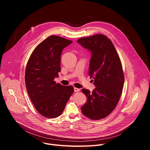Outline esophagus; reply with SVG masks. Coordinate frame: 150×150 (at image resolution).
<instances>
[{"label":"esophagus","mask_w":150,"mask_h":150,"mask_svg":"<svg viewBox=\"0 0 150 150\" xmlns=\"http://www.w3.org/2000/svg\"><path fill=\"white\" fill-rule=\"evenodd\" d=\"M80 91V89H79V88H74V91L75 92H78V91Z\"/></svg>","instance_id":"obj_1"}]
</instances>
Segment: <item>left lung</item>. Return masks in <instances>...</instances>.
Masks as SVG:
<instances>
[{"label":"left lung","mask_w":150,"mask_h":150,"mask_svg":"<svg viewBox=\"0 0 150 150\" xmlns=\"http://www.w3.org/2000/svg\"><path fill=\"white\" fill-rule=\"evenodd\" d=\"M77 42L91 52L88 73L96 87L92 93L82 89L87 98L82 113L93 120L103 119L115 109L122 92L124 74L120 58L111 40L103 34L81 38Z\"/></svg>","instance_id":"1"}]
</instances>
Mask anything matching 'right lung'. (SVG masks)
<instances>
[{
  "label": "right lung",
  "instance_id": "add662e5",
  "mask_svg": "<svg viewBox=\"0 0 150 150\" xmlns=\"http://www.w3.org/2000/svg\"><path fill=\"white\" fill-rule=\"evenodd\" d=\"M72 42L51 35L35 47L28 61L25 75L27 90L36 110L46 117L59 116L74 93L71 85L63 86L54 81L61 71L62 50Z\"/></svg>",
  "mask_w": 150,
  "mask_h": 150
}]
</instances>
